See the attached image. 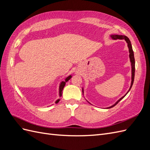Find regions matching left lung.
<instances>
[{
  "instance_id": "left-lung-1",
  "label": "left lung",
  "mask_w": 150,
  "mask_h": 150,
  "mask_svg": "<svg viewBox=\"0 0 150 150\" xmlns=\"http://www.w3.org/2000/svg\"><path fill=\"white\" fill-rule=\"evenodd\" d=\"M111 38L112 39H125V41L126 42V43L128 44V47L129 49V59H130V62H131V86H130V88L128 90V91L126 93V94L125 95V96H122V98H121L119 100H117L113 105L110 106V107H108L106 108L107 109L109 108H111L112 107H114L115 106H116V104L118 103L122 98H124L125 97L126 95L128 93V92L130 91L131 87H132L133 82H134V72H135V61H134V52L133 51V48H132V46H131V41L129 40V38L128 37H126V35H111ZM83 94H84V89L83 88ZM89 103V102H88ZM91 104V103H90Z\"/></svg>"
}]
</instances>
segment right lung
<instances>
[{"instance_id":"1","label":"right lung","mask_w":150,"mask_h":150,"mask_svg":"<svg viewBox=\"0 0 150 150\" xmlns=\"http://www.w3.org/2000/svg\"><path fill=\"white\" fill-rule=\"evenodd\" d=\"M71 78H72V76L69 75V76L67 77V78L65 79V81H62V82L61 83V84L59 85V97L62 96V90H63V88H64V87L65 85H66V83L67 82V81H69ZM59 101H60V99H58L57 100H56L55 103H58Z\"/></svg>"}]
</instances>
